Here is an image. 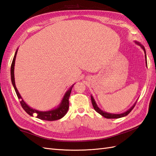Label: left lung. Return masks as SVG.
<instances>
[{
	"mask_svg": "<svg viewBox=\"0 0 156 156\" xmlns=\"http://www.w3.org/2000/svg\"><path fill=\"white\" fill-rule=\"evenodd\" d=\"M135 43H136V44H137L138 45H140L141 47V48L144 49V51L145 52V62H146V66H147V58H146V53H145V49L144 47L142 45H141L140 43L136 42V41H135ZM91 101H92V106H93L94 110L97 111V112H98L99 114L101 115L102 117H104L107 118V119H118V118L125 117V116H127L129 113V112H130L132 110H133V108H134V107L135 106V104H136V102H135V103L133 106H132V107L130 108H129V110H127V111H125V112H122V113H121V114H112V113H108V112H105L103 111H102L101 109L99 108L98 107L97 103H96V102L94 101L93 97H92V95H91Z\"/></svg>",
	"mask_w": 156,
	"mask_h": 156,
	"instance_id": "left-lung-1",
	"label": "left lung"
}]
</instances>
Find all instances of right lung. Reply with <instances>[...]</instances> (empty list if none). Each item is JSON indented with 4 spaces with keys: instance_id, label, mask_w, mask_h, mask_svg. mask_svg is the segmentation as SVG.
Returning a JSON list of instances; mask_svg holds the SVG:
<instances>
[{
    "instance_id": "right-lung-1",
    "label": "right lung",
    "mask_w": 156,
    "mask_h": 156,
    "mask_svg": "<svg viewBox=\"0 0 156 156\" xmlns=\"http://www.w3.org/2000/svg\"><path fill=\"white\" fill-rule=\"evenodd\" d=\"M18 49H16L15 51V54L14 55V58H13L12 64H11V82L13 85V87L15 88V90L16 92V94L17 95L19 99L20 100V103L21 105V107L23 108L24 109L25 111L29 114L30 116H34L36 115L37 116V118L41 119V120H45V121H55L58 120V119H60L63 117H64L65 115L67 113L69 108V95L71 94V91L73 86L69 88V90L66 92L65 95L64 96V98H63L62 101L61 102L60 105H59L58 108L55 109H52L51 111H39L37 110H35L31 108L30 107L25 103V102L21 98V95L19 93V91L15 86V74H14V69H15V59H16V55L17 54Z\"/></svg>"
}]
</instances>
